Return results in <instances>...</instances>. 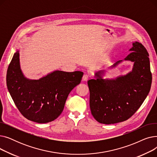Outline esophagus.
I'll return each mask as SVG.
<instances>
[{"label": "esophagus", "mask_w": 157, "mask_h": 157, "mask_svg": "<svg viewBox=\"0 0 157 157\" xmlns=\"http://www.w3.org/2000/svg\"><path fill=\"white\" fill-rule=\"evenodd\" d=\"M89 78V75H88V74H84L83 76V81H86Z\"/></svg>", "instance_id": "1"}]
</instances>
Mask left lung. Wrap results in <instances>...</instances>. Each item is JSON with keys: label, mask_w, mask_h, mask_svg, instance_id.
Returning a JSON list of instances; mask_svg holds the SVG:
<instances>
[{"label": "left lung", "mask_w": 157, "mask_h": 157, "mask_svg": "<svg viewBox=\"0 0 157 157\" xmlns=\"http://www.w3.org/2000/svg\"><path fill=\"white\" fill-rule=\"evenodd\" d=\"M125 60L134 62L132 71L116 79H103L104 71L88 81L90 107L94 118L103 124H114L130 118L143 103L151 88L152 75L149 54L139 42L132 44ZM122 60L115 63V67Z\"/></svg>", "instance_id": "obj_1"}]
</instances>
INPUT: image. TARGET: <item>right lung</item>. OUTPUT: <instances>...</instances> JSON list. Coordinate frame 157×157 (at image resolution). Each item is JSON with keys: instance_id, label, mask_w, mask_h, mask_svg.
<instances>
[{"instance_id": "right-lung-1", "label": "right lung", "mask_w": 157, "mask_h": 157, "mask_svg": "<svg viewBox=\"0 0 157 157\" xmlns=\"http://www.w3.org/2000/svg\"><path fill=\"white\" fill-rule=\"evenodd\" d=\"M83 75L81 71H55L39 79H29L21 71L18 50L8 67L6 83L23 116L32 121L45 123L60 116L69 93L80 83Z\"/></svg>"}]
</instances>
